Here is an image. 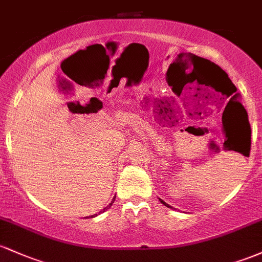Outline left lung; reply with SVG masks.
Instances as JSON below:
<instances>
[{
    "mask_svg": "<svg viewBox=\"0 0 262 262\" xmlns=\"http://www.w3.org/2000/svg\"><path fill=\"white\" fill-rule=\"evenodd\" d=\"M181 54H182V55H185V53H181ZM194 58H197V59H203V58H200V56H196V55H194ZM203 60H207V59H203ZM207 61H210V60H207ZM210 62H212V61H210ZM212 64H214V62H212ZM214 65H215V64H214ZM215 66H217V68L219 69V70H221V71H222V73H223V74L225 75V76H227V77H228V74H227V73H225V71L223 70V69H222V68H221V66H218V65H215ZM228 80H229L230 85H231V86H233V87H234V89H235V91H236V87L233 85V82H231V81H230V79H229V77H228ZM159 201H160V202H161L162 204H164V206L169 207V208H172V209H175V208H173V207H171V206H170V204H167L166 202H164V201H162V200H161V198H159Z\"/></svg>",
    "mask_w": 262,
    "mask_h": 262,
    "instance_id": "obj_1",
    "label": "left lung"
}]
</instances>
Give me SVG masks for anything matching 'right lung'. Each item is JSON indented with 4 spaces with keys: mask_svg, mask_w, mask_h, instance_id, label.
I'll return each instance as SVG.
<instances>
[{
    "mask_svg": "<svg viewBox=\"0 0 262 262\" xmlns=\"http://www.w3.org/2000/svg\"><path fill=\"white\" fill-rule=\"evenodd\" d=\"M114 200H116V196H114V197H113L112 202H111V203H110V206H107V207H106V208H103V210H101V212H100V213H102V212H104V210H107L108 208H111V207H112V204L114 203ZM95 215H97V214H95ZM95 215H91V218H92V217H95Z\"/></svg>",
    "mask_w": 262,
    "mask_h": 262,
    "instance_id": "right-lung-1",
    "label": "right lung"
}]
</instances>
